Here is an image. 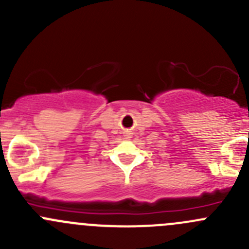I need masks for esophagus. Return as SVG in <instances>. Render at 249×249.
Returning <instances> with one entry per match:
<instances>
[{
  "label": "esophagus",
  "mask_w": 249,
  "mask_h": 249,
  "mask_svg": "<svg viewBox=\"0 0 249 249\" xmlns=\"http://www.w3.org/2000/svg\"><path fill=\"white\" fill-rule=\"evenodd\" d=\"M131 134L132 132L130 131V130H125V136L126 137H131Z\"/></svg>",
  "instance_id": "esophagus-1"
}]
</instances>
